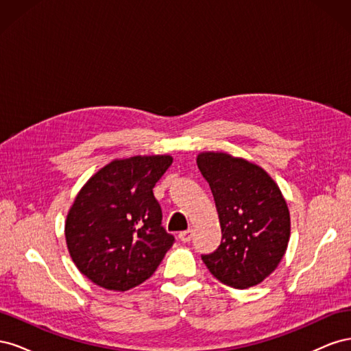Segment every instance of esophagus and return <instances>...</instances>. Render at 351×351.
I'll return each mask as SVG.
<instances>
[{"mask_svg":"<svg viewBox=\"0 0 351 351\" xmlns=\"http://www.w3.org/2000/svg\"><path fill=\"white\" fill-rule=\"evenodd\" d=\"M192 237H193V230H186V231H182L178 234V239L182 240L183 243H189L190 240H192Z\"/></svg>","mask_w":351,"mask_h":351,"instance_id":"1","label":"esophagus"}]
</instances>
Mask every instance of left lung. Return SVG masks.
Returning <instances> with one entry per match:
<instances>
[{"label":"left lung","mask_w":351,"mask_h":351,"mask_svg":"<svg viewBox=\"0 0 351 351\" xmlns=\"http://www.w3.org/2000/svg\"><path fill=\"white\" fill-rule=\"evenodd\" d=\"M196 162L222 232L219 247L202 261L232 289L261 284L277 269L290 240V210L278 184L258 164L226 152H200Z\"/></svg>","instance_id":"1"}]
</instances>
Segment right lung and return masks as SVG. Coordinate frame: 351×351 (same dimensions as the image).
Segmentation results:
<instances>
[{
    "label": "right lung",
    "mask_w": 351,
    "mask_h": 351,
    "mask_svg": "<svg viewBox=\"0 0 351 351\" xmlns=\"http://www.w3.org/2000/svg\"><path fill=\"white\" fill-rule=\"evenodd\" d=\"M171 164L169 155L114 159L80 189L64 234L74 265L93 284L130 290L151 277L173 246L152 190Z\"/></svg>",
    "instance_id": "1"
}]
</instances>
